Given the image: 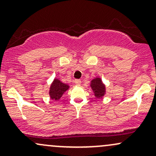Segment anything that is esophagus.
I'll return each instance as SVG.
<instances>
[{
  "label": "esophagus",
  "instance_id": "obj_1",
  "mask_svg": "<svg viewBox=\"0 0 156 156\" xmlns=\"http://www.w3.org/2000/svg\"><path fill=\"white\" fill-rule=\"evenodd\" d=\"M75 83H76V85H77V86H79V85H80V83H81V80L79 79L75 80Z\"/></svg>",
  "mask_w": 156,
  "mask_h": 156
}]
</instances>
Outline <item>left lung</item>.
I'll return each mask as SVG.
<instances>
[{
	"mask_svg": "<svg viewBox=\"0 0 156 156\" xmlns=\"http://www.w3.org/2000/svg\"><path fill=\"white\" fill-rule=\"evenodd\" d=\"M90 87L94 95L98 99H102L106 94V87L101 77H95L90 81Z\"/></svg>",
	"mask_w": 156,
	"mask_h": 156,
	"instance_id": "left-lung-1",
	"label": "left lung"
}]
</instances>
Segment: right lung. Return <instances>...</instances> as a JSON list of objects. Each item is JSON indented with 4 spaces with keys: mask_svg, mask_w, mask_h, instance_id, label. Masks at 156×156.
<instances>
[{
    "mask_svg": "<svg viewBox=\"0 0 156 156\" xmlns=\"http://www.w3.org/2000/svg\"><path fill=\"white\" fill-rule=\"evenodd\" d=\"M69 89V86L67 83H63L58 78H55L50 86L49 96L53 101H58L62 96Z\"/></svg>",
    "mask_w": 156,
    "mask_h": 156,
    "instance_id": "obj_1",
    "label": "right lung"
}]
</instances>
